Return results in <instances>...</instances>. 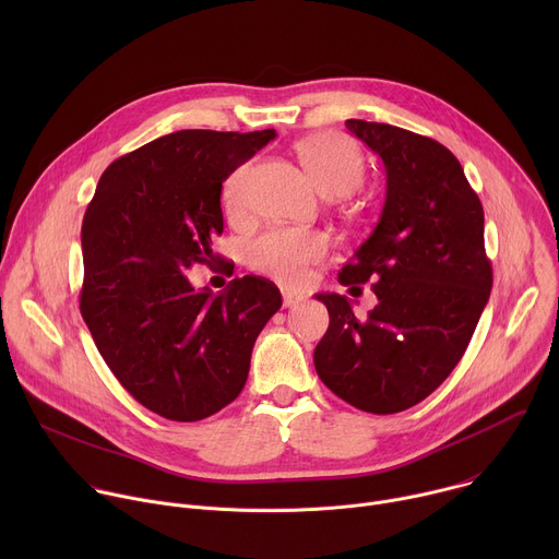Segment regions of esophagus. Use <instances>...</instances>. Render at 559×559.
<instances>
[{
	"mask_svg": "<svg viewBox=\"0 0 559 559\" xmlns=\"http://www.w3.org/2000/svg\"><path fill=\"white\" fill-rule=\"evenodd\" d=\"M300 300H302V298H300L298 294H294V292H289V289H283V305H285V307H296Z\"/></svg>",
	"mask_w": 559,
	"mask_h": 559,
	"instance_id": "34e87169",
	"label": "esophagus"
}]
</instances>
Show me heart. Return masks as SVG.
Segmentation results:
<instances>
[{
    "label": "heart",
    "instance_id": "heart-1",
    "mask_svg": "<svg viewBox=\"0 0 559 559\" xmlns=\"http://www.w3.org/2000/svg\"><path fill=\"white\" fill-rule=\"evenodd\" d=\"M296 154L313 186L325 197H347L362 183L365 162L360 150L336 132H318L298 141ZM248 177L250 166L243 164L234 168L223 183V205L229 216L246 210ZM325 254L328 238L321 231L276 227L250 246L248 261L254 270L281 283L300 285Z\"/></svg>",
    "mask_w": 559,
    "mask_h": 559
}]
</instances>
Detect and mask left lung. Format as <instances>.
Listing matches in <instances>:
<instances>
[{"label": "left lung", "instance_id": "8db88e82", "mask_svg": "<svg viewBox=\"0 0 559 559\" xmlns=\"http://www.w3.org/2000/svg\"><path fill=\"white\" fill-rule=\"evenodd\" d=\"M345 126L382 158L386 197L338 283L376 281L378 305L358 318L345 296L316 294L330 328L313 365L345 403L384 416L418 405L453 371L489 300L493 272L483 203L451 150L389 123Z\"/></svg>", "mask_w": 559, "mask_h": 559}]
</instances>
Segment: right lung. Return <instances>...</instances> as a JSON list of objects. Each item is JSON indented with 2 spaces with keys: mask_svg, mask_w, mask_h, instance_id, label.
Wrapping results in <instances>:
<instances>
[{
  "mask_svg": "<svg viewBox=\"0 0 559 559\" xmlns=\"http://www.w3.org/2000/svg\"><path fill=\"white\" fill-rule=\"evenodd\" d=\"M276 130H179L117 158L82 225L84 321L110 371L145 409L203 420L241 393L254 343L281 309L263 276L197 292L186 270L212 265L221 190Z\"/></svg>",
  "mask_w": 559,
  "mask_h": 559,
  "instance_id": "add662e5",
  "label": "right lung"
}]
</instances>
